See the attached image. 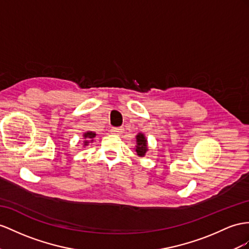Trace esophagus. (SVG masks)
<instances>
[{
  "label": "esophagus",
  "mask_w": 249,
  "mask_h": 249,
  "mask_svg": "<svg viewBox=\"0 0 249 249\" xmlns=\"http://www.w3.org/2000/svg\"><path fill=\"white\" fill-rule=\"evenodd\" d=\"M123 128H122V127H112V128H111V132L112 133H116V135H120V133H122L123 132Z\"/></svg>",
  "instance_id": "1"
}]
</instances>
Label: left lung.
I'll use <instances>...</instances> for the list:
<instances>
[{
	"instance_id": "8db88e82",
	"label": "left lung",
	"mask_w": 249,
	"mask_h": 249,
	"mask_svg": "<svg viewBox=\"0 0 249 249\" xmlns=\"http://www.w3.org/2000/svg\"><path fill=\"white\" fill-rule=\"evenodd\" d=\"M137 148L136 151L139 156L143 157L145 155V152L147 151V143H146V139L144 137L143 133H139L137 136Z\"/></svg>"
}]
</instances>
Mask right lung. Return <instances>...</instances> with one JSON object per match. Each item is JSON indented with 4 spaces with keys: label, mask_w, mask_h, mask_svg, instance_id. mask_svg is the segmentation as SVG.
I'll list each match as a JSON object with an SVG mask.
<instances>
[{
    "label": "right lung",
    "mask_w": 249,
    "mask_h": 249,
    "mask_svg": "<svg viewBox=\"0 0 249 249\" xmlns=\"http://www.w3.org/2000/svg\"><path fill=\"white\" fill-rule=\"evenodd\" d=\"M95 137V133L94 132H92V131H88V132H86V133H84V139H85V141H84V145L86 146L88 143H89V141H93V138Z\"/></svg>",
    "instance_id": "1"
}]
</instances>
